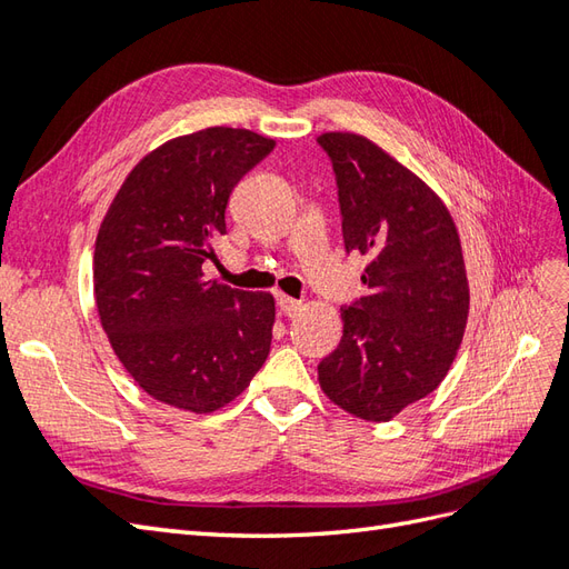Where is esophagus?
Segmentation results:
<instances>
[{
    "label": "esophagus",
    "instance_id": "obj_1",
    "mask_svg": "<svg viewBox=\"0 0 569 569\" xmlns=\"http://www.w3.org/2000/svg\"><path fill=\"white\" fill-rule=\"evenodd\" d=\"M279 308L286 317H296L302 310V302L288 298V296H279Z\"/></svg>",
    "mask_w": 569,
    "mask_h": 569
}]
</instances>
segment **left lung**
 <instances>
[{"instance_id": "8db88e82", "label": "left lung", "mask_w": 569, "mask_h": 569, "mask_svg": "<svg viewBox=\"0 0 569 569\" xmlns=\"http://www.w3.org/2000/svg\"><path fill=\"white\" fill-rule=\"evenodd\" d=\"M317 142L335 169L347 254L368 257V293L341 308L345 335L317 376L341 409L388 421L456 359L470 306L463 252L439 196L378 144L353 133Z\"/></svg>"}]
</instances>
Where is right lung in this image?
<instances>
[{
  "label": "right lung",
  "mask_w": 569,
  "mask_h": 569,
  "mask_svg": "<svg viewBox=\"0 0 569 569\" xmlns=\"http://www.w3.org/2000/svg\"><path fill=\"white\" fill-rule=\"evenodd\" d=\"M273 140L206 128L136 164L94 249L103 332L138 386L164 405L216 412L257 376L271 349L273 298L208 281L224 208Z\"/></svg>",
  "instance_id": "right-lung-1"
}]
</instances>
